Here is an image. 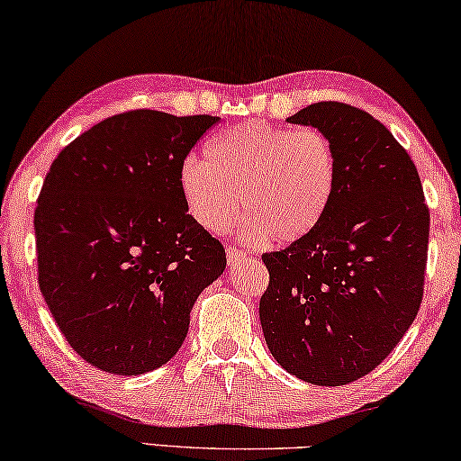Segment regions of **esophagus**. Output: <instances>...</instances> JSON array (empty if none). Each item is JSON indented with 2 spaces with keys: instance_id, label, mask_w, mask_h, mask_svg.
<instances>
[{
  "instance_id": "34e87169",
  "label": "esophagus",
  "mask_w": 461,
  "mask_h": 461,
  "mask_svg": "<svg viewBox=\"0 0 461 461\" xmlns=\"http://www.w3.org/2000/svg\"><path fill=\"white\" fill-rule=\"evenodd\" d=\"M247 258V253L245 251H240V249H237L235 245H229L226 247V261H229V266L232 267V266H237L239 261H243Z\"/></svg>"
}]
</instances>
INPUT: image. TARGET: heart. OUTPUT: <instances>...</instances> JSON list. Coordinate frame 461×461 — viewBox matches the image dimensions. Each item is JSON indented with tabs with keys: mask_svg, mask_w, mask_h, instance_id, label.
<instances>
[{
	"mask_svg": "<svg viewBox=\"0 0 461 461\" xmlns=\"http://www.w3.org/2000/svg\"><path fill=\"white\" fill-rule=\"evenodd\" d=\"M338 185V152L315 127L240 123L206 141V158L187 157L179 191L189 216L221 235L240 208L239 237L286 245L309 237L328 214Z\"/></svg>",
	"mask_w": 461,
	"mask_h": 461,
	"instance_id": "b5f03b06",
	"label": "heart"
}]
</instances>
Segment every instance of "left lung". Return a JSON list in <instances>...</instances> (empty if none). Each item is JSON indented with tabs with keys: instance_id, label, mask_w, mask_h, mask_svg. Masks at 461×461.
Instances as JSON below:
<instances>
[{
	"instance_id": "8db88e82",
	"label": "left lung",
	"mask_w": 461,
	"mask_h": 461,
	"mask_svg": "<svg viewBox=\"0 0 461 461\" xmlns=\"http://www.w3.org/2000/svg\"><path fill=\"white\" fill-rule=\"evenodd\" d=\"M328 133L338 185L321 224L266 253L259 321L272 357L313 385H346L384 363L422 301L429 208L412 158L384 123L344 103L288 117Z\"/></svg>"
}]
</instances>
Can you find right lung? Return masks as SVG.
Here are the masks:
<instances>
[{
  "label": "right lung",
  "mask_w": 461,
  "mask_h": 461,
  "mask_svg": "<svg viewBox=\"0 0 461 461\" xmlns=\"http://www.w3.org/2000/svg\"><path fill=\"white\" fill-rule=\"evenodd\" d=\"M218 117L130 111L90 127L53 160L34 212L39 286L69 346L96 369L167 365L197 296L226 267L195 224L179 167Z\"/></svg>",
  "instance_id": "1"
}]
</instances>
